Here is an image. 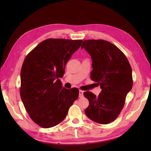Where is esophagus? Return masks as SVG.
Here are the masks:
<instances>
[{
    "label": "esophagus",
    "mask_w": 151,
    "mask_h": 151,
    "mask_svg": "<svg viewBox=\"0 0 151 151\" xmlns=\"http://www.w3.org/2000/svg\"><path fill=\"white\" fill-rule=\"evenodd\" d=\"M79 98H83V93H84V91H82V90H79Z\"/></svg>",
    "instance_id": "obj_1"
}]
</instances>
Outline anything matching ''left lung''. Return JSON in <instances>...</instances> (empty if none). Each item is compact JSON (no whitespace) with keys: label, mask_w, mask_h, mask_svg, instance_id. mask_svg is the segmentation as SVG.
<instances>
[{"label":"left lung","mask_w":151,"mask_h":151,"mask_svg":"<svg viewBox=\"0 0 151 151\" xmlns=\"http://www.w3.org/2000/svg\"><path fill=\"white\" fill-rule=\"evenodd\" d=\"M83 48L92 59L91 79L101 89L98 96L90 91L84 93L89 101L85 113L94 122L108 124L119 115L132 88V68L121 50L107 41L85 40Z\"/></svg>","instance_id":"obj_1"}]
</instances>
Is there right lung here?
<instances>
[{
	"instance_id": "obj_1",
	"label": "right lung",
	"mask_w": 151,
	"mask_h": 151,
	"mask_svg": "<svg viewBox=\"0 0 151 151\" xmlns=\"http://www.w3.org/2000/svg\"><path fill=\"white\" fill-rule=\"evenodd\" d=\"M82 42L47 39L24 59L21 70V98L32 120L45 129L64 120L70 106L78 98L79 89L63 88L59 78Z\"/></svg>"
}]
</instances>
